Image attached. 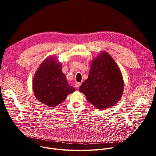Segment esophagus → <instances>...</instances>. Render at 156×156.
Masks as SVG:
<instances>
[{
    "instance_id": "34e87169",
    "label": "esophagus",
    "mask_w": 156,
    "mask_h": 156,
    "mask_svg": "<svg viewBox=\"0 0 156 156\" xmlns=\"http://www.w3.org/2000/svg\"><path fill=\"white\" fill-rule=\"evenodd\" d=\"M81 83H80V82H75V87H79L80 86H81Z\"/></svg>"
}]
</instances>
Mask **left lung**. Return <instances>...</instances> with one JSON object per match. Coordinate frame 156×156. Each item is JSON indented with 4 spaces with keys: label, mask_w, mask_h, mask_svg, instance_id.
Wrapping results in <instances>:
<instances>
[{
    "label": "left lung",
    "mask_w": 156,
    "mask_h": 156,
    "mask_svg": "<svg viewBox=\"0 0 156 156\" xmlns=\"http://www.w3.org/2000/svg\"><path fill=\"white\" fill-rule=\"evenodd\" d=\"M124 83L120 70L107 52H102L91 63L88 78L79 87L98 109L109 108L122 96Z\"/></svg>",
    "instance_id": "8db88e82"
}]
</instances>
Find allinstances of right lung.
<instances>
[{
    "mask_svg": "<svg viewBox=\"0 0 156 156\" xmlns=\"http://www.w3.org/2000/svg\"><path fill=\"white\" fill-rule=\"evenodd\" d=\"M33 87L36 98L50 107L57 105L75 91L68 83L61 64L52 57L40 65L33 79Z\"/></svg>",
    "mask_w": 156,
    "mask_h": 156,
    "instance_id": "obj_1",
    "label": "right lung"
}]
</instances>
